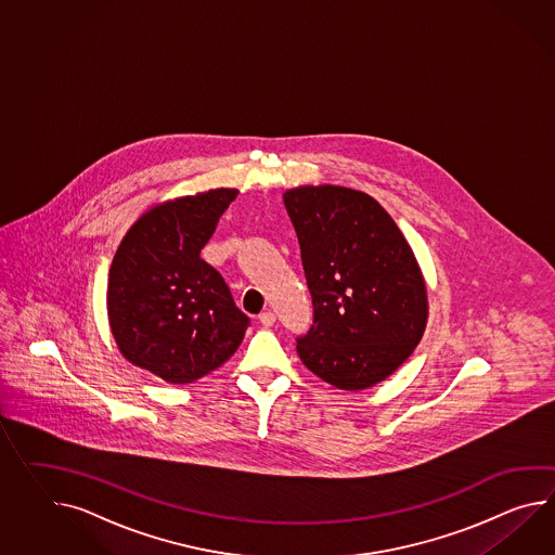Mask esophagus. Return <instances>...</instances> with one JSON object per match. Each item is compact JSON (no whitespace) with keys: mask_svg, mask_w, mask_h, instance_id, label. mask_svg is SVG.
<instances>
[{"mask_svg":"<svg viewBox=\"0 0 555 555\" xmlns=\"http://www.w3.org/2000/svg\"><path fill=\"white\" fill-rule=\"evenodd\" d=\"M258 321H260V325L262 326H272L274 325V321H276V317H274V312L264 311L258 314Z\"/></svg>","mask_w":555,"mask_h":555,"instance_id":"obj_1","label":"esophagus"}]
</instances>
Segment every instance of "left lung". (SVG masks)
Here are the masks:
<instances>
[{
	"label": "left lung",
	"mask_w": 555,
	"mask_h": 555,
	"mask_svg": "<svg viewBox=\"0 0 555 555\" xmlns=\"http://www.w3.org/2000/svg\"><path fill=\"white\" fill-rule=\"evenodd\" d=\"M312 297L300 361L345 391L389 377L420 345L427 291L387 210L365 192L300 186L284 194Z\"/></svg>",
	"instance_id": "1"
}]
</instances>
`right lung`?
Returning a JSON list of instances; mask_svg holds the SVG:
<instances>
[{"instance_id":"right-lung-1","label":"right lung","mask_w":555,"mask_h":555,"mask_svg":"<svg viewBox=\"0 0 555 555\" xmlns=\"http://www.w3.org/2000/svg\"><path fill=\"white\" fill-rule=\"evenodd\" d=\"M236 190L152 208L118 246L108 276L112 335L124 357L166 383H192L238 349L250 319L201 250Z\"/></svg>"}]
</instances>
